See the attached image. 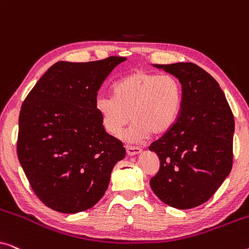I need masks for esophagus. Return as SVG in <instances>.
<instances>
[{
    "label": "esophagus",
    "mask_w": 249,
    "mask_h": 249,
    "mask_svg": "<svg viewBox=\"0 0 249 249\" xmlns=\"http://www.w3.org/2000/svg\"><path fill=\"white\" fill-rule=\"evenodd\" d=\"M125 149H127L128 155H136V154H139V153L142 152V148L137 147V146L135 147V146L127 145V146H125Z\"/></svg>",
    "instance_id": "esophagus-1"
}]
</instances>
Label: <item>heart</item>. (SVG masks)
<instances>
[{"label": "heart", "instance_id": "obj_1", "mask_svg": "<svg viewBox=\"0 0 249 249\" xmlns=\"http://www.w3.org/2000/svg\"><path fill=\"white\" fill-rule=\"evenodd\" d=\"M112 95L98 94L94 102L102 125L114 137L131 119L125 135L130 142H141L151 135L168 132L178 120L182 107L183 89L178 78L136 70L119 79Z\"/></svg>", "mask_w": 249, "mask_h": 249}]
</instances>
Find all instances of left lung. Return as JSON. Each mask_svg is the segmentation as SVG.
<instances>
[{
	"instance_id": "8db88e82",
	"label": "left lung",
	"mask_w": 249,
	"mask_h": 249,
	"mask_svg": "<svg viewBox=\"0 0 249 249\" xmlns=\"http://www.w3.org/2000/svg\"><path fill=\"white\" fill-rule=\"evenodd\" d=\"M155 67L178 78L183 101L173 127L149 145L160 159L149 185L166 205L193 209L207 202L231 171L233 114L217 81L195 63Z\"/></svg>"
}]
</instances>
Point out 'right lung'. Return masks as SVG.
Segmentation results:
<instances>
[{
	"mask_svg": "<svg viewBox=\"0 0 249 249\" xmlns=\"http://www.w3.org/2000/svg\"><path fill=\"white\" fill-rule=\"evenodd\" d=\"M127 59L53 64L23 101L17 154L29 185L47 207L77 213L107 189L124 144L102 125L94 102L101 85Z\"/></svg>",
	"mask_w": 249,
	"mask_h": 249,
	"instance_id": "right-lung-1",
	"label": "right lung"
}]
</instances>
